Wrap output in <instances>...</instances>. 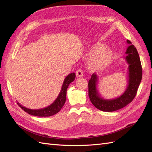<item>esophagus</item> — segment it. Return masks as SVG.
Wrapping results in <instances>:
<instances>
[{
    "label": "esophagus",
    "mask_w": 152,
    "mask_h": 152,
    "mask_svg": "<svg viewBox=\"0 0 152 152\" xmlns=\"http://www.w3.org/2000/svg\"><path fill=\"white\" fill-rule=\"evenodd\" d=\"M76 75L77 77H81L83 76V71L80 69H78L76 72Z\"/></svg>",
    "instance_id": "obj_1"
}]
</instances>
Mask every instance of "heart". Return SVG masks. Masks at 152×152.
I'll use <instances>...</instances> for the list:
<instances>
[{"label": "heart", "mask_w": 152, "mask_h": 152, "mask_svg": "<svg viewBox=\"0 0 152 152\" xmlns=\"http://www.w3.org/2000/svg\"><path fill=\"white\" fill-rule=\"evenodd\" d=\"M87 54L91 56L88 60L89 68L94 71L103 70L112 63L113 58V50L108 46L96 43L88 49Z\"/></svg>", "instance_id": "b5f03b06"}]
</instances>
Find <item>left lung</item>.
<instances>
[{
    "label": "left lung",
    "instance_id": "left-lung-1",
    "mask_svg": "<svg viewBox=\"0 0 152 152\" xmlns=\"http://www.w3.org/2000/svg\"><path fill=\"white\" fill-rule=\"evenodd\" d=\"M129 46L125 58L128 66V84L124 93L115 99H104L97 89L98 77L93 73L89 81V97L94 107L103 112H114L130 103L134 98L142 79V67L137 50L131 41L127 40Z\"/></svg>",
    "mask_w": 152,
    "mask_h": 152
}]
</instances>
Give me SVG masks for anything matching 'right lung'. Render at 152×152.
Segmentation results:
<instances>
[{
  "label": "right lung",
  "instance_id": "add662e5",
  "mask_svg": "<svg viewBox=\"0 0 152 152\" xmlns=\"http://www.w3.org/2000/svg\"><path fill=\"white\" fill-rule=\"evenodd\" d=\"M75 73H71L66 77L63 83L60 93H59V95L58 96L57 98L51 104H50L47 107L41 108V109L33 110V109L27 108L23 107V106H22L21 104H20L18 102L17 103L21 108V109L23 110L25 112H27L28 114L31 115L37 116V117L52 116L53 115H55L60 111L61 109L63 107V105L65 104L66 102L67 88L71 82H72L75 80Z\"/></svg>",
  "mask_w": 152,
  "mask_h": 152
}]
</instances>
